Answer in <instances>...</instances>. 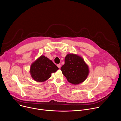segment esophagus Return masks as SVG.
<instances>
[{
  "instance_id": "esophagus-1",
  "label": "esophagus",
  "mask_w": 121,
  "mask_h": 121,
  "mask_svg": "<svg viewBox=\"0 0 121 121\" xmlns=\"http://www.w3.org/2000/svg\"><path fill=\"white\" fill-rule=\"evenodd\" d=\"M57 66H58V67L59 68H60V67H61V65H60V64H57Z\"/></svg>"
}]
</instances>
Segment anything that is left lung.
<instances>
[{"label": "left lung", "instance_id": "1", "mask_svg": "<svg viewBox=\"0 0 121 121\" xmlns=\"http://www.w3.org/2000/svg\"><path fill=\"white\" fill-rule=\"evenodd\" d=\"M61 70L67 81L78 85L87 78L89 73V65L80 56L75 54H68L65 58V64Z\"/></svg>", "mask_w": 121, "mask_h": 121}]
</instances>
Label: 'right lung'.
Here are the masks:
<instances>
[{
    "label": "right lung",
    "instance_id": "obj_1",
    "mask_svg": "<svg viewBox=\"0 0 121 121\" xmlns=\"http://www.w3.org/2000/svg\"><path fill=\"white\" fill-rule=\"evenodd\" d=\"M58 69V67L52 61L42 55L31 64L30 73L34 80L42 82L48 79L52 74Z\"/></svg>",
    "mask_w": 121,
    "mask_h": 121
}]
</instances>
